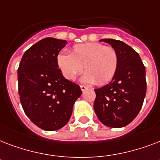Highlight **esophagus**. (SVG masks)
Instances as JSON below:
<instances>
[{
  "mask_svg": "<svg viewBox=\"0 0 160 160\" xmlns=\"http://www.w3.org/2000/svg\"><path fill=\"white\" fill-rule=\"evenodd\" d=\"M86 89H87V87H86V86H85V85H80V90H82V91H85Z\"/></svg>",
  "mask_w": 160,
  "mask_h": 160,
  "instance_id": "esophagus-1",
  "label": "esophagus"
}]
</instances>
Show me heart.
Here are the masks:
<instances>
[{
  "label": "heart",
  "instance_id": "heart-1",
  "mask_svg": "<svg viewBox=\"0 0 160 160\" xmlns=\"http://www.w3.org/2000/svg\"><path fill=\"white\" fill-rule=\"evenodd\" d=\"M56 63L64 77L73 80L84 68L85 73L81 80L97 85L106 84L113 79L118 69L119 56L113 47L101 43L89 42L78 44L70 54L60 52Z\"/></svg>",
  "mask_w": 160,
  "mask_h": 160
}]
</instances>
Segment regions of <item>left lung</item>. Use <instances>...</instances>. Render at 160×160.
Returning <instances> with one entry per match:
<instances>
[{"label": "left lung", "mask_w": 160, "mask_h": 160, "mask_svg": "<svg viewBox=\"0 0 160 160\" xmlns=\"http://www.w3.org/2000/svg\"><path fill=\"white\" fill-rule=\"evenodd\" d=\"M117 51L119 65L109 84L95 89L94 109L105 126L121 128L131 123L141 109L145 94V67L134 49L123 41L101 39Z\"/></svg>", "instance_id": "1"}]
</instances>
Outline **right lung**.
<instances>
[{
    "instance_id": "obj_1",
    "label": "right lung",
    "mask_w": 160,
    "mask_h": 160,
    "mask_svg": "<svg viewBox=\"0 0 160 160\" xmlns=\"http://www.w3.org/2000/svg\"><path fill=\"white\" fill-rule=\"evenodd\" d=\"M67 41L47 37L25 52L18 71L19 95L28 118L39 128L53 131L70 120L73 106L82 92L66 80L56 57Z\"/></svg>"
}]
</instances>
